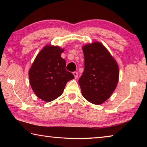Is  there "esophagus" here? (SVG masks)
Segmentation results:
<instances>
[{
	"label": "esophagus",
	"instance_id": "1",
	"mask_svg": "<svg viewBox=\"0 0 147 147\" xmlns=\"http://www.w3.org/2000/svg\"><path fill=\"white\" fill-rule=\"evenodd\" d=\"M73 74H74V78H75L76 79L78 78V73H77V72H74L73 73Z\"/></svg>",
	"mask_w": 147,
	"mask_h": 147
}]
</instances>
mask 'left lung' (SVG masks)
<instances>
[{
	"label": "left lung",
	"instance_id": "obj_1",
	"mask_svg": "<svg viewBox=\"0 0 147 147\" xmlns=\"http://www.w3.org/2000/svg\"><path fill=\"white\" fill-rule=\"evenodd\" d=\"M84 70L78 82L87 100L100 104L109 98L119 80V67L104 46L98 42L83 47Z\"/></svg>",
	"mask_w": 147,
	"mask_h": 147
}]
</instances>
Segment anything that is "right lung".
<instances>
[{"label": "right lung", "mask_w": 147, "mask_h": 147, "mask_svg": "<svg viewBox=\"0 0 147 147\" xmlns=\"http://www.w3.org/2000/svg\"><path fill=\"white\" fill-rule=\"evenodd\" d=\"M63 49L47 45L35 59L29 71L30 83L39 98L51 102L63 93L66 84L74 78L65 69L66 62L61 57Z\"/></svg>", "instance_id": "add662e5"}]
</instances>
